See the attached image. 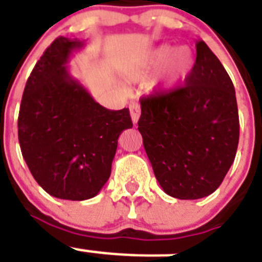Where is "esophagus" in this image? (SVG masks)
I'll use <instances>...</instances> for the list:
<instances>
[{"mask_svg":"<svg viewBox=\"0 0 262 262\" xmlns=\"http://www.w3.org/2000/svg\"><path fill=\"white\" fill-rule=\"evenodd\" d=\"M129 114H131V119H133L134 124L138 123L140 116V105L138 103H131L129 104Z\"/></svg>","mask_w":262,"mask_h":262,"instance_id":"esophagus-1","label":"esophagus"}]
</instances>
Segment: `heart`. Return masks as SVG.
I'll list each match as a JSON object with an SVG mask.
<instances>
[{"label": "heart", "instance_id": "b5f03b06", "mask_svg": "<svg viewBox=\"0 0 262 262\" xmlns=\"http://www.w3.org/2000/svg\"><path fill=\"white\" fill-rule=\"evenodd\" d=\"M193 64V53L187 47L175 48L171 45H161L147 58L146 71L155 72L166 65L162 83L165 88H172L189 76Z\"/></svg>", "mask_w": 262, "mask_h": 262}]
</instances>
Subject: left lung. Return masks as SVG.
Listing matches in <instances>:
<instances>
[{
    "instance_id": "1",
    "label": "left lung",
    "mask_w": 262,
    "mask_h": 262,
    "mask_svg": "<svg viewBox=\"0 0 262 262\" xmlns=\"http://www.w3.org/2000/svg\"><path fill=\"white\" fill-rule=\"evenodd\" d=\"M195 48L183 87L140 99L138 129L146 154L163 191L178 200L214 193L238 147L234 85L204 41Z\"/></svg>"
}]
</instances>
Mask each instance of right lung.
<instances>
[{"label":"right lung","instance_id":"right-lung-1","mask_svg":"<svg viewBox=\"0 0 262 262\" xmlns=\"http://www.w3.org/2000/svg\"><path fill=\"white\" fill-rule=\"evenodd\" d=\"M85 40L58 37L34 66L18 114L23 157L52 196L94 198L111 175L119 135L133 127L128 108L100 105L73 79L67 62Z\"/></svg>","mask_w":262,"mask_h":262}]
</instances>
